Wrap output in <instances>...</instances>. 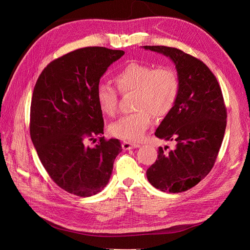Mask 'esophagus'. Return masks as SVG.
Listing matches in <instances>:
<instances>
[{
    "label": "esophagus",
    "mask_w": 250,
    "mask_h": 250,
    "mask_svg": "<svg viewBox=\"0 0 250 250\" xmlns=\"http://www.w3.org/2000/svg\"><path fill=\"white\" fill-rule=\"evenodd\" d=\"M139 147H140L139 144H135V143H130V142H127V141H124L122 143V148L124 150H130V149L139 148Z\"/></svg>",
    "instance_id": "1"
}]
</instances>
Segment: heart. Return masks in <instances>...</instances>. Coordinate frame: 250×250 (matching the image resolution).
Listing matches in <instances>:
<instances>
[{"mask_svg": "<svg viewBox=\"0 0 250 250\" xmlns=\"http://www.w3.org/2000/svg\"><path fill=\"white\" fill-rule=\"evenodd\" d=\"M121 93H134L130 115L121 117L109 126L112 135L125 141L141 140L152 123V116L163 118L174 106L179 93L177 73L170 67H158L132 62L113 76ZM96 99L101 111L109 117L117 112L118 94L107 83H99Z\"/></svg>", "mask_w": 250, "mask_h": 250, "instance_id": "obj_1", "label": "heart"}]
</instances>
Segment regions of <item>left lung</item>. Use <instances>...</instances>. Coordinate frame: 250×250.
I'll return each instance as SVG.
<instances>
[{
	"label": "left lung",
	"mask_w": 250,
	"mask_h": 250,
	"mask_svg": "<svg viewBox=\"0 0 250 250\" xmlns=\"http://www.w3.org/2000/svg\"><path fill=\"white\" fill-rule=\"evenodd\" d=\"M143 48L169 57L179 78L176 102L155 131L158 139L175 143V148H158L147 178L163 192L181 193L197 185L215 164L226 128L222 92L201 60L171 47Z\"/></svg>",
	"instance_id": "1"
}]
</instances>
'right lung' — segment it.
<instances>
[{
  "label": "right lung",
  "instance_id": "right-lung-1",
  "mask_svg": "<svg viewBox=\"0 0 250 250\" xmlns=\"http://www.w3.org/2000/svg\"><path fill=\"white\" fill-rule=\"evenodd\" d=\"M122 50L87 47L55 59L34 86L30 135L40 160L54 183L71 194L89 197L108 184L117 155V139L93 148L87 139L103 134L104 121L96 88ZM92 140V139H90Z\"/></svg>",
  "mask_w": 250,
  "mask_h": 250
}]
</instances>
